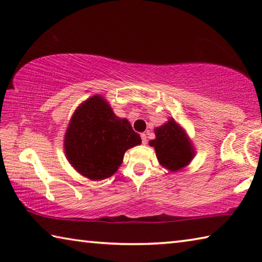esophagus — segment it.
Listing matches in <instances>:
<instances>
[{
    "instance_id": "obj_1",
    "label": "esophagus",
    "mask_w": 262,
    "mask_h": 262,
    "mask_svg": "<svg viewBox=\"0 0 262 262\" xmlns=\"http://www.w3.org/2000/svg\"><path fill=\"white\" fill-rule=\"evenodd\" d=\"M141 140H142V143L143 144H145L148 142V140H147V134H144V133H142L141 134Z\"/></svg>"
}]
</instances>
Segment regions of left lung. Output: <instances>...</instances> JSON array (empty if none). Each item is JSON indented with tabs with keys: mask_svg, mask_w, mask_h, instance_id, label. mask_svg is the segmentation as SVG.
I'll use <instances>...</instances> for the list:
<instances>
[{
	"mask_svg": "<svg viewBox=\"0 0 262 262\" xmlns=\"http://www.w3.org/2000/svg\"><path fill=\"white\" fill-rule=\"evenodd\" d=\"M155 135L156 139L149 141V144L156 150L159 164L171 172L187 166L195 156L192 142L174 119L155 128Z\"/></svg>",
	"mask_w": 262,
	"mask_h": 262,
	"instance_id": "8db88e82",
	"label": "left lung"
}]
</instances>
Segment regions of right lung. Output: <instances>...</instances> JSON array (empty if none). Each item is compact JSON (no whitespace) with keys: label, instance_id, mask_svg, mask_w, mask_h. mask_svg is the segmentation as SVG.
Masks as SVG:
<instances>
[{"label":"right lung","instance_id":"add662e5","mask_svg":"<svg viewBox=\"0 0 262 262\" xmlns=\"http://www.w3.org/2000/svg\"><path fill=\"white\" fill-rule=\"evenodd\" d=\"M66 157L91 180L113 176L129 148L141 144L129 121L113 113L104 97L92 96L75 111L64 135Z\"/></svg>","mask_w":262,"mask_h":262}]
</instances>
